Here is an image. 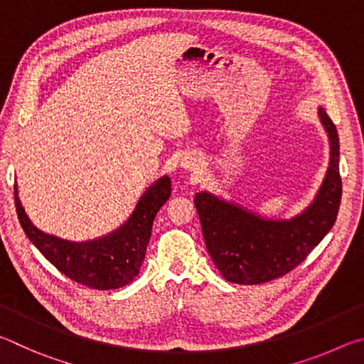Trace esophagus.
Listing matches in <instances>:
<instances>
[{
  "label": "esophagus",
  "mask_w": 364,
  "mask_h": 364,
  "mask_svg": "<svg viewBox=\"0 0 364 364\" xmlns=\"http://www.w3.org/2000/svg\"><path fill=\"white\" fill-rule=\"evenodd\" d=\"M181 165H183V168H186V170H196L197 168V164L194 162L193 159H184Z\"/></svg>",
  "instance_id": "34e87169"
}]
</instances>
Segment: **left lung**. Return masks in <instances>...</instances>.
<instances>
[{
	"label": "left lung",
	"instance_id": "obj_1",
	"mask_svg": "<svg viewBox=\"0 0 364 364\" xmlns=\"http://www.w3.org/2000/svg\"><path fill=\"white\" fill-rule=\"evenodd\" d=\"M318 117L329 139V167L315 199L291 218H268L208 191L194 204L205 247L223 278L236 284H262L289 273L323 241L334 226L342 197L338 134L319 106Z\"/></svg>",
	"mask_w": 364,
	"mask_h": 364
}]
</instances>
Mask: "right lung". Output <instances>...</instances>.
<instances>
[{"label":"right lung","mask_w":364,"mask_h":364,"mask_svg":"<svg viewBox=\"0 0 364 364\" xmlns=\"http://www.w3.org/2000/svg\"><path fill=\"white\" fill-rule=\"evenodd\" d=\"M170 194L171 181L165 175L144 191L125 223L101 237L75 242L38 230L23 210L17 184H14L17 217L30 242L67 278L97 291L130 284L139 273L154 218Z\"/></svg>","instance_id":"1"}]
</instances>
